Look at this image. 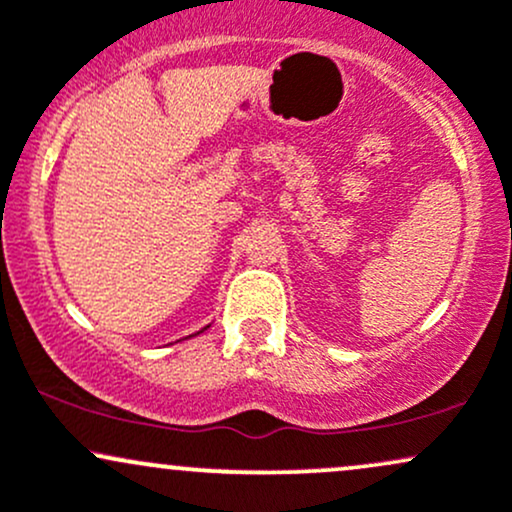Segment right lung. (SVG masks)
I'll list each match as a JSON object with an SVG mask.
<instances>
[{
  "label": "right lung",
  "instance_id": "1",
  "mask_svg": "<svg viewBox=\"0 0 512 512\" xmlns=\"http://www.w3.org/2000/svg\"><path fill=\"white\" fill-rule=\"evenodd\" d=\"M207 327H211V325H207ZM207 327H202V330H199V332H195V334H190V337H197V334H202L204 330H207Z\"/></svg>",
  "mask_w": 512,
  "mask_h": 512
}]
</instances>
